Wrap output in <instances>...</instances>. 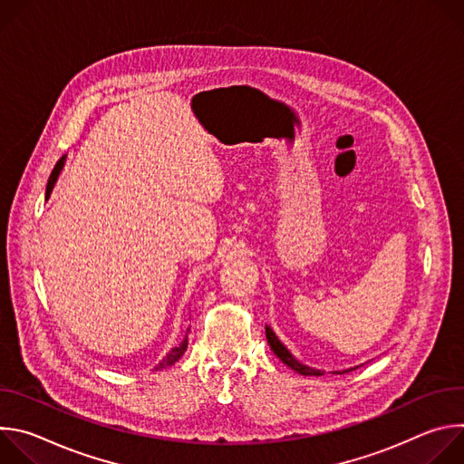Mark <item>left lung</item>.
<instances>
[{"mask_svg": "<svg viewBox=\"0 0 464 464\" xmlns=\"http://www.w3.org/2000/svg\"><path fill=\"white\" fill-rule=\"evenodd\" d=\"M266 340H268V343H270V347H272V351L276 353V356L283 362V363H286L290 369H294L295 372H299V374H304V376H319V374H323L321 371H317V369H312V367H308V365H303L301 362H297L295 358H294V354L279 342V338L276 336V333L274 330L270 328V326H266ZM349 371H353V369H347V371H342V372H349ZM340 372V374H342Z\"/></svg>", "mask_w": 464, "mask_h": 464, "instance_id": "obj_1", "label": "left lung"}]
</instances>
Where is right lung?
I'll return each mask as SVG.
<instances>
[{
	"instance_id": "obj_1",
	"label": "right lung",
	"mask_w": 464,
	"mask_h": 464,
	"mask_svg": "<svg viewBox=\"0 0 464 464\" xmlns=\"http://www.w3.org/2000/svg\"><path fill=\"white\" fill-rule=\"evenodd\" d=\"M63 160H65V158H60V160L56 161V165H54V169H53V172H51V176H49V181H47V187H45V200L51 196V190H53V187H54V183H56V179H58V174H60L62 167H63ZM187 342H188V330H187V334H185L183 342H181L178 347H174V349L154 367V371H161V369H165V367L174 365V363L183 356V353L187 351Z\"/></svg>"
}]
</instances>
